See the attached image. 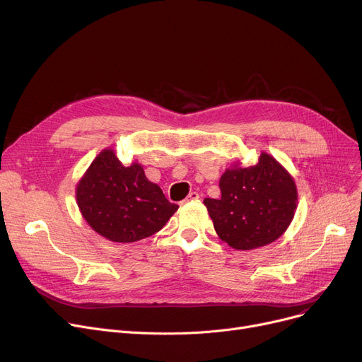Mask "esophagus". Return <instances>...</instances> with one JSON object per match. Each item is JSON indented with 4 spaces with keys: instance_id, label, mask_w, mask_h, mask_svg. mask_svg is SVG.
Masks as SVG:
<instances>
[{
    "instance_id": "34e87169",
    "label": "esophagus",
    "mask_w": 362,
    "mask_h": 362,
    "mask_svg": "<svg viewBox=\"0 0 362 362\" xmlns=\"http://www.w3.org/2000/svg\"><path fill=\"white\" fill-rule=\"evenodd\" d=\"M198 199H199V194H197V192H191V194H189V195L186 197L185 202H189V201H198Z\"/></svg>"
}]
</instances>
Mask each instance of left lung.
I'll use <instances>...</instances> for the list:
<instances>
[{
    "mask_svg": "<svg viewBox=\"0 0 362 362\" xmlns=\"http://www.w3.org/2000/svg\"><path fill=\"white\" fill-rule=\"evenodd\" d=\"M221 197L205 198L218 238L233 250L250 251L279 239L293 220L298 191L293 177L273 156L261 152L258 163L236 161L220 177Z\"/></svg>",
    "mask_w": 362,
    "mask_h": 362,
    "instance_id": "left-lung-1",
    "label": "left lung"
}]
</instances>
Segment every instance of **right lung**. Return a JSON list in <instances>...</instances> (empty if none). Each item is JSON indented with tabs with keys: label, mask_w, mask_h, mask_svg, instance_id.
I'll use <instances>...</instances> for the list:
<instances>
[{
	"label": "right lung",
	"mask_w": 362,
	"mask_h": 362,
	"mask_svg": "<svg viewBox=\"0 0 362 362\" xmlns=\"http://www.w3.org/2000/svg\"><path fill=\"white\" fill-rule=\"evenodd\" d=\"M76 202L86 223L111 242L130 243L157 233L179 205L146 179L144 167H124L111 148L103 149L76 186Z\"/></svg>",
	"instance_id": "1"
}]
</instances>
